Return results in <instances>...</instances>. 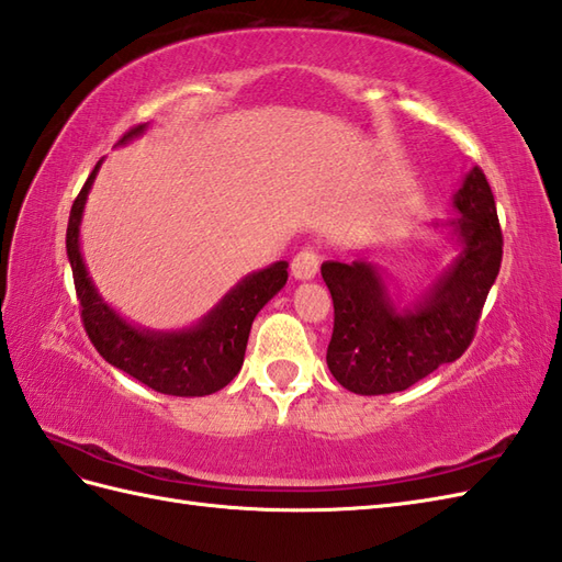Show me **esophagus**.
<instances>
[{
    "label": "esophagus",
    "instance_id": "obj_1",
    "mask_svg": "<svg viewBox=\"0 0 562 562\" xmlns=\"http://www.w3.org/2000/svg\"><path fill=\"white\" fill-rule=\"evenodd\" d=\"M318 254H315L313 249H304L299 251L294 258H292V276L296 280H313L315 272H318Z\"/></svg>",
    "mask_w": 562,
    "mask_h": 562
}]
</instances>
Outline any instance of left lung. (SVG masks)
I'll return each instance as SVG.
<instances>
[{"label": "left lung", "instance_id": "left-lung-1", "mask_svg": "<svg viewBox=\"0 0 562 562\" xmlns=\"http://www.w3.org/2000/svg\"><path fill=\"white\" fill-rule=\"evenodd\" d=\"M451 201L458 218L443 229L456 256L415 299L392 294L375 263H323L335 304L327 368L344 390L361 396L404 392L470 347L498 276L503 237L492 187L477 166Z\"/></svg>", "mask_w": 562, "mask_h": 562}]
</instances>
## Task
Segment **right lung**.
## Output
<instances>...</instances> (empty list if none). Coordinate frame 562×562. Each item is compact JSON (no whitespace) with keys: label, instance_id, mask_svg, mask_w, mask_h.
Here are the masks:
<instances>
[{"label":"right lung","instance_id":"right-lung-1","mask_svg":"<svg viewBox=\"0 0 562 562\" xmlns=\"http://www.w3.org/2000/svg\"><path fill=\"white\" fill-rule=\"evenodd\" d=\"M147 127L149 123L133 127L119 144L144 135ZM102 164L104 158L82 184L66 229V254L90 341L113 368L151 386L154 392L168 396H209L221 392L241 370L251 323L258 311L286 284L290 263L278 261L244 276L204 318L190 327L151 329L135 325L99 294L80 247L85 204Z\"/></svg>","mask_w":562,"mask_h":562}]
</instances>
